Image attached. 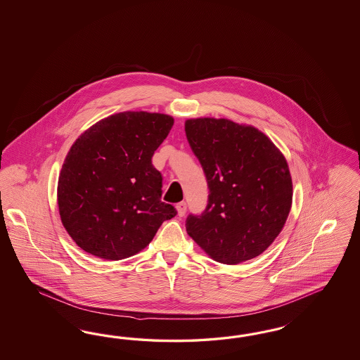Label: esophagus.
Here are the masks:
<instances>
[{
    "label": "esophagus",
    "instance_id": "obj_1",
    "mask_svg": "<svg viewBox=\"0 0 360 360\" xmlns=\"http://www.w3.org/2000/svg\"><path fill=\"white\" fill-rule=\"evenodd\" d=\"M186 210H187V205H186V202H179L178 205H176V211H178V217H185Z\"/></svg>",
    "mask_w": 360,
    "mask_h": 360
}]
</instances>
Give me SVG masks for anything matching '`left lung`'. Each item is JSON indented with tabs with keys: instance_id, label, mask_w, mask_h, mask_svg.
I'll use <instances>...</instances> for the list:
<instances>
[{
	"instance_id": "8db88e82",
	"label": "left lung",
	"mask_w": 360,
	"mask_h": 360,
	"mask_svg": "<svg viewBox=\"0 0 360 360\" xmlns=\"http://www.w3.org/2000/svg\"><path fill=\"white\" fill-rule=\"evenodd\" d=\"M186 137L207 178V207L188 215L187 233L221 264L248 262L283 231L293 184L283 153L262 131L227 119L185 122Z\"/></svg>"
}]
</instances>
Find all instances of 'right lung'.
Wrapping results in <instances>:
<instances>
[{"mask_svg":"<svg viewBox=\"0 0 360 360\" xmlns=\"http://www.w3.org/2000/svg\"><path fill=\"white\" fill-rule=\"evenodd\" d=\"M174 119L120 112L82 133L58 179L63 227L83 251L117 262L142 251L176 210L161 200L162 175L152 157Z\"/></svg>","mask_w":360,"mask_h":360,"instance_id":"1","label":"right lung"}]
</instances>
